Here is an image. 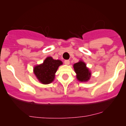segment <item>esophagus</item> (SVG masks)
Instances as JSON below:
<instances>
[{
  "mask_svg": "<svg viewBox=\"0 0 126 126\" xmlns=\"http://www.w3.org/2000/svg\"><path fill=\"white\" fill-rule=\"evenodd\" d=\"M64 63H65V64H66V65H69L70 63V61L69 60H65Z\"/></svg>",
  "mask_w": 126,
  "mask_h": 126,
  "instance_id": "1",
  "label": "esophagus"
}]
</instances>
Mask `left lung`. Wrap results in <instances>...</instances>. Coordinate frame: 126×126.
<instances>
[{
  "label": "left lung",
  "instance_id": "obj_1",
  "mask_svg": "<svg viewBox=\"0 0 126 126\" xmlns=\"http://www.w3.org/2000/svg\"><path fill=\"white\" fill-rule=\"evenodd\" d=\"M74 69L77 74V79L80 81H87L91 77V72L86 67L85 63L82 61L76 63L73 65Z\"/></svg>",
  "mask_w": 126,
  "mask_h": 126
}]
</instances>
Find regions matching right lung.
I'll return each mask as SVG.
<instances>
[{
	"mask_svg": "<svg viewBox=\"0 0 126 126\" xmlns=\"http://www.w3.org/2000/svg\"><path fill=\"white\" fill-rule=\"evenodd\" d=\"M62 64L63 63L60 60H53L52 57H49L42 64L34 67V74L41 83L49 84L54 80L55 73L60 65Z\"/></svg>",
	"mask_w": 126,
	"mask_h": 126,
	"instance_id": "1",
	"label": "right lung"
}]
</instances>
